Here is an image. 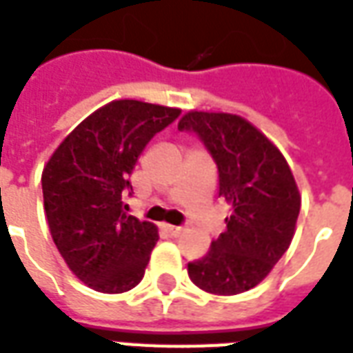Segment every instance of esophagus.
Instances as JSON below:
<instances>
[{"label": "esophagus", "mask_w": 353, "mask_h": 353, "mask_svg": "<svg viewBox=\"0 0 353 353\" xmlns=\"http://www.w3.org/2000/svg\"><path fill=\"white\" fill-rule=\"evenodd\" d=\"M165 231L171 236H180L182 235V231H184V228H179V225H165Z\"/></svg>", "instance_id": "esophagus-1"}]
</instances>
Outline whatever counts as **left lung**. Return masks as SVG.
Masks as SVG:
<instances>
[{"mask_svg":"<svg viewBox=\"0 0 353 353\" xmlns=\"http://www.w3.org/2000/svg\"><path fill=\"white\" fill-rule=\"evenodd\" d=\"M180 131H194L218 167V197L231 205L228 230L203 258L188 263L197 288L216 295L252 290L292 244L301 195L282 152L248 120L190 110Z\"/></svg>","mask_w":353,"mask_h":353,"instance_id":"1","label":"left lung"}]
</instances>
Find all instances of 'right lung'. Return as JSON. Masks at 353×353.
Segmentation results:
<instances>
[{
	"label": "right lung",
	"mask_w": 353,
	"mask_h": 353,
	"mask_svg": "<svg viewBox=\"0 0 353 353\" xmlns=\"http://www.w3.org/2000/svg\"><path fill=\"white\" fill-rule=\"evenodd\" d=\"M180 109L118 99L92 112L46 161L45 214L56 248L77 279L123 293L145 276L158 230L125 214L123 194L141 152Z\"/></svg>",
	"instance_id": "1"
}]
</instances>
